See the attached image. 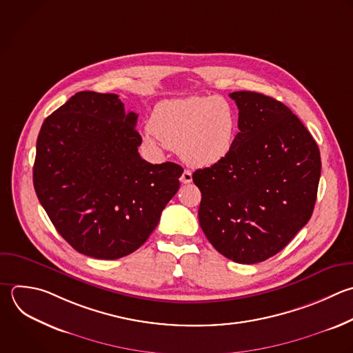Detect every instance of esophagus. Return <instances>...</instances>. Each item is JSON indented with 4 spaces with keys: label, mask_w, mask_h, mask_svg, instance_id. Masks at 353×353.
<instances>
[{
    "label": "esophagus",
    "mask_w": 353,
    "mask_h": 353,
    "mask_svg": "<svg viewBox=\"0 0 353 353\" xmlns=\"http://www.w3.org/2000/svg\"><path fill=\"white\" fill-rule=\"evenodd\" d=\"M192 172L189 171V170H185L183 171V174L181 175V178H179V181L182 182V183H190L192 182Z\"/></svg>",
    "instance_id": "1"
}]
</instances>
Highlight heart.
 <instances>
[{
  "label": "heart",
  "mask_w": 353,
  "mask_h": 353,
  "mask_svg": "<svg viewBox=\"0 0 353 353\" xmlns=\"http://www.w3.org/2000/svg\"><path fill=\"white\" fill-rule=\"evenodd\" d=\"M143 142L157 149H176L192 167H211L232 152L237 135V114L219 97H189L159 103L150 117Z\"/></svg>",
  "instance_id": "heart-1"
}]
</instances>
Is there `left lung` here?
I'll list each match as a JSON object with an SVG mask.
<instances>
[{"label":"left lung","instance_id":"left-lung-1","mask_svg":"<svg viewBox=\"0 0 353 353\" xmlns=\"http://www.w3.org/2000/svg\"><path fill=\"white\" fill-rule=\"evenodd\" d=\"M239 132L221 163L193 172L199 222L214 248L237 263L262 262L307 223L320 179L319 148L281 102L251 91L229 94Z\"/></svg>","mask_w":353,"mask_h":353}]
</instances>
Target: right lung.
I'll return each mask as SVG.
<instances>
[{"mask_svg":"<svg viewBox=\"0 0 353 353\" xmlns=\"http://www.w3.org/2000/svg\"><path fill=\"white\" fill-rule=\"evenodd\" d=\"M137 120L119 95L83 91L40 130L37 197L59 234L87 256L117 259L138 250L179 189L181 165L139 156Z\"/></svg>","mask_w":353,"mask_h":353,"instance_id":"1","label":"right lung"}]
</instances>
